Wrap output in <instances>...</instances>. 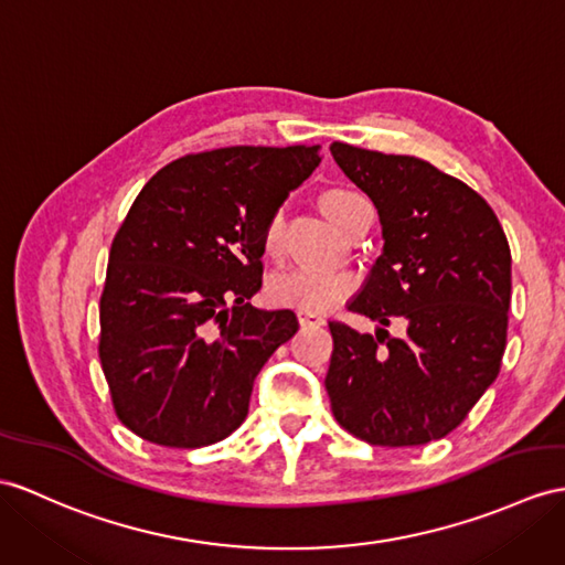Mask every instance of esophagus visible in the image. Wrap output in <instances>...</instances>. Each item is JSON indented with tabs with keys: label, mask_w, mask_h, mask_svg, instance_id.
<instances>
[{
	"label": "esophagus",
	"mask_w": 565,
	"mask_h": 565,
	"mask_svg": "<svg viewBox=\"0 0 565 565\" xmlns=\"http://www.w3.org/2000/svg\"><path fill=\"white\" fill-rule=\"evenodd\" d=\"M297 319H299V326H301V328H321V326H326L323 316L313 313V311H299Z\"/></svg>",
	"instance_id": "esophagus-1"
}]
</instances>
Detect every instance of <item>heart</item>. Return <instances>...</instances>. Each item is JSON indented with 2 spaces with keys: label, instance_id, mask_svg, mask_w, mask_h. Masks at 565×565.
I'll return each instance as SVG.
<instances>
[{
  "label": "heart",
  "instance_id": "heart-1",
  "mask_svg": "<svg viewBox=\"0 0 565 565\" xmlns=\"http://www.w3.org/2000/svg\"><path fill=\"white\" fill-rule=\"evenodd\" d=\"M354 191L328 189L321 196V209L330 217V223L342 227L352 205L360 201ZM282 211H273L264 227V252L275 256L280 249ZM354 292V278L342 270L328 268H290L268 280V297L273 305L297 309V311H328L338 301L348 299Z\"/></svg>",
  "mask_w": 565,
  "mask_h": 565
}]
</instances>
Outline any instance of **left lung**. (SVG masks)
<instances>
[{"label":"left lung","mask_w":565,"mask_h":565,"mask_svg":"<svg viewBox=\"0 0 565 565\" xmlns=\"http://www.w3.org/2000/svg\"><path fill=\"white\" fill-rule=\"evenodd\" d=\"M340 170L374 201L383 252L350 311L376 335L330 321L326 374L342 429L371 446H424L448 436L499 376L511 246L475 189L412 156L335 141ZM406 323L403 339L385 326Z\"/></svg>","instance_id":"left-lung-1"}]
</instances>
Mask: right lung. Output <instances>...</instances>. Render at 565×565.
Returning a JSON list of instances; mask_svg holds the SVG:
<instances>
[{"label":"right lung","mask_w":565,"mask_h":565,"mask_svg":"<svg viewBox=\"0 0 565 565\" xmlns=\"http://www.w3.org/2000/svg\"><path fill=\"white\" fill-rule=\"evenodd\" d=\"M321 146H232L148 179L109 249L100 364L121 424L150 444L201 448L246 419L254 379L297 333L260 311L264 227L319 168Z\"/></svg>","instance_id":"1"}]
</instances>
